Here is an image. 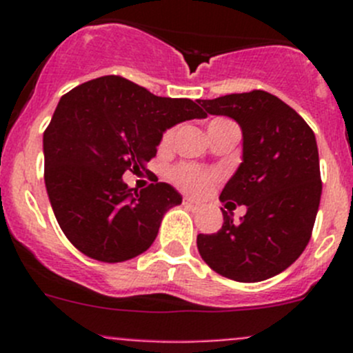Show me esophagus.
<instances>
[{
	"instance_id": "34e87169",
	"label": "esophagus",
	"mask_w": 353,
	"mask_h": 353,
	"mask_svg": "<svg viewBox=\"0 0 353 353\" xmlns=\"http://www.w3.org/2000/svg\"><path fill=\"white\" fill-rule=\"evenodd\" d=\"M183 205L188 206V208H191V210H198L199 208L198 203L193 201V199H191V198H184L183 199Z\"/></svg>"
}]
</instances>
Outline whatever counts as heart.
Returning <instances> with one entry per match:
<instances>
[{
	"label": "heart",
	"instance_id": "b5f03b06",
	"mask_svg": "<svg viewBox=\"0 0 353 353\" xmlns=\"http://www.w3.org/2000/svg\"><path fill=\"white\" fill-rule=\"evenodd\" d=\"M222 123H232L229 119H223V117H219V119H213L210 123V126H215V124ZM174 138V130H167L162 137V145H169ZM170 181L176 184L177 188H181L183 191L191 194H203L216 179H219V174L213 172V170L199 169V167L194 165H176L169 172Z\"/></svg>",
	"mask_w": 353,
	"mask_h": 353
}]
</instances>
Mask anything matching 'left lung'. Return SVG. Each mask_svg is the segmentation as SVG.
Segmentation results:
<instances>
[{"label":"left lung","instance_id":"left-lung-1","mask_svg":"<svg viewBox=\"0 0 353 353\" xmlns=\"http://www.w3.org/2000/svg\"><path fill=\"white\" fill-rule=\"evenodd\" d=\"M205 114L243 128V163L220 201L245 205L241 223L223 212L215 234H199L203 261L236 282H261L288 268L311 239L321 199L316 137L290 105L265 90L199 101Z\"/></svg>","mask_w":353,"mask_h":353}]
</instances>
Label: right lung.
<instances>
[{"label": "right lung", "instance_id": "right-lung-1", "mask_svg": "<svg viewBox=\"0 0 353 353\" xmlns=\"http://www.w3.org/2000/svg\"><path fill=\"white\" fill-rule=\"evenodd\" d=\"M205 116L191 99L159 97L117 74L63 95L44 131V181L68 241L104 263L147 251L163 213L183 198L157 177L128 188L123 174L145 170L167 128Z\"/></svg>", "mask_w": 353, "mask_h": 353}]
</instances>
